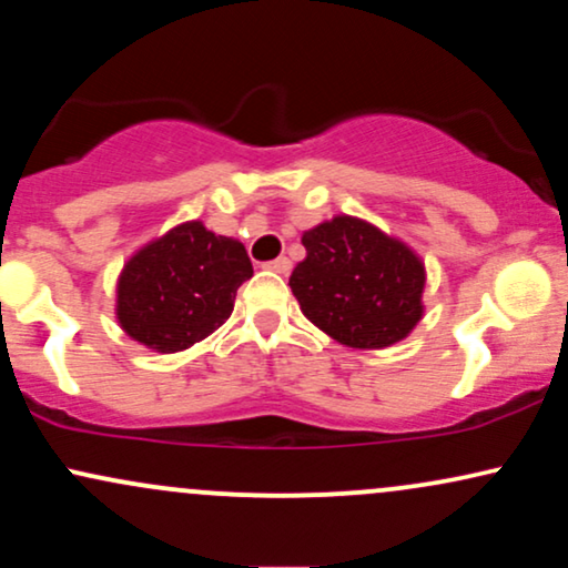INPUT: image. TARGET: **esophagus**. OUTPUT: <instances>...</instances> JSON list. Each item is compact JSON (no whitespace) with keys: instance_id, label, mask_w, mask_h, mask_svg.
I'll return each instance as SVG.
<instances>
[{"instance_id":"1","label":"esophagus","mask_w":568,"mask_h":568,"mask_svg":"<svg viewBox=\"0 0 568 568\" xmlns=\"http://www.w3.org/2000/svg\"><path fill=\"white\" fill-rule=\"evenodd\" d=\"M266 270L277 272V275H288V272H291V262H288V258H285V256H280V258H275V262L266 264Z\"/></svg>"}]
</instances>
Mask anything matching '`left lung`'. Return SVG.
I'll return each instance as SVG.
<instances>
[{
    "label": "left lung",
    "mask_w": 568,
    "mask_h": 568,
    "mask_svg": "<svg viewBox=\"0 0 568 568\" xmlns=\"http://www.w3.org/2000/svg\"><path fill=\"white\" fill-rule=\"evenodd\" d=\"M306 258L291 275L304 317L352 349L403 342L425 315L419 253L366 219L338 216L302 234Z\"/></svg>",
    "instance_id": "8db88e82"
}]
</instances>
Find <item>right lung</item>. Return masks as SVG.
<instances>
[{"instance_id":"obj_1","label":"right lung","mask_w":568,"mask_h":568,"mask_svg":"<svg viewBox=\"0 0 568 568\" xmlns=\"http://www.w3.org/2000/svg\"><path fill=\"white\" fill-rule=\"evenodd\" d=\"M253 277L245 245L202 221L149 240L116 277L120 328L160 355L189 349L230 321L237 288Z\"/></svg>"}]
</instances>
